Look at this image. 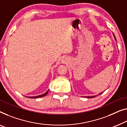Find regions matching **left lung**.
Listing matches in <instances>:
<instances>
[{
  "mask_svg": "<svg viewBox=\"0 0 127 127\" xmlns=\"http://www.w3.org/2000/svg\"><path fill=\"white\" fill-rule=\"evenodd\" d=\"M113 35H114V34H113ZM114 36H115V35H114ZM101 93H100V94H99V95H100ZM95 97V96H88L87 97H88V98H93V97Z\"/></svg>",
  "mask_w": 127,
  "mask_h": 127,
  "instance_id": "1",
  "label": "left lung"
}]
</instances>
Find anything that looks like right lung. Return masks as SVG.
I'll return each instance as SVG.
<instances>
[{
    "instance_id": "add662e5",
    "label": "right lung",
    "mask_w": 127,
    "mask_h": 127,
    "mask_svg": "<svg viewBox=\"0 0 127 127\" xmlns=\"http://www.w3.org/2000/svg\"><path fill=\"white\" fill-rule=\"evenodd\" d=\"M48 91H49V90L46 92L45 93H44V94H43V95H37V96H34V97H28V98H39V97H43V96H45V95H46L47 94V93H48Z\"/></svg>"
}]
</instances>
